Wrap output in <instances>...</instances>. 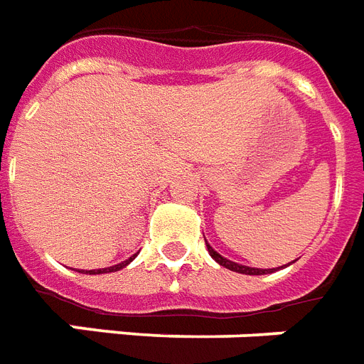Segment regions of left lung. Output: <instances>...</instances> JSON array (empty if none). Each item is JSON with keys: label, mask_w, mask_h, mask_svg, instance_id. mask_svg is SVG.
Returning <instances> with one entry per match:
<instances>
[{"label": "left lung", "mask_w": 364, "mask_h": 364, "mask_svg": "<svg viewBox=\"0 0 364 364\" xmlns=\"http://www.w3.org/2000/svg\"><path fill=\"white\" fill-rule=\"evenodd\" d=\"M206 242V240H205ZM206 248H208V254L212 255V259L216 261V263H220L222 267H225V269L229 270H235V272H240V274H250V276H254V274H269V272H272L274 269H252V267H244V264H238L235 263V261H229L225 259V257H222V255L218 254L216 250L212 248L210 244L206 242Z\"/></svg>", "instance_id": "left-lung-1"}]
</instances>
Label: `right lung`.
Masks as SVG:
<instances>
[{"label": "right lung", "instance_id": "add662e5", "mask_svg": "<svg viewBox=\"0 0 364 364\" xmlns=\"http://www.w3.org/2000/svg\"><path fill=\"white\" fill-rule=\"evenodd\" d=\"M136 257V254L135 255H132V257H129V259H126V261H122V263H118V264H114V267H109V269H97V270H86V272H84V274H103V272H116V270H120V269H124V267H126V264H129L132 263L133 259H135Z\"/></svg>", "mask_w": 364, "mask_h": 364}]
</instances>
